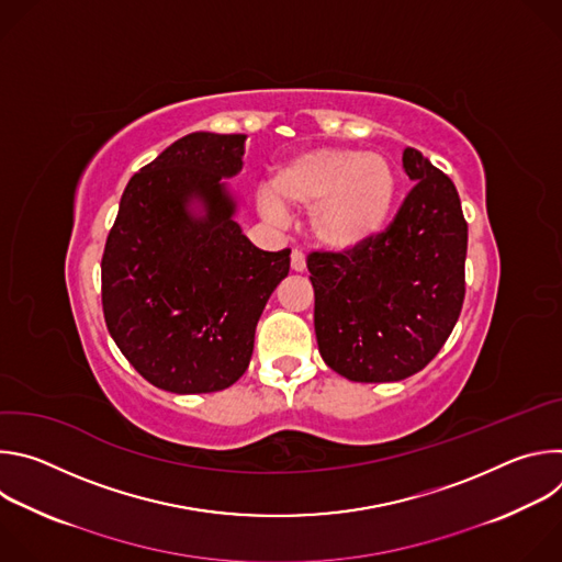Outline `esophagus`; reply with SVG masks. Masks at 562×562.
<instances>
[{
  "instance_id": "esophagus-1",
  "label": "esophagus",
  "mask_w": 562,
  "mask_h": 562,
  "mask_svg": "<svg viewBox=\"0 0 562 562\" xmlns=\"http://www.w3.org/2000/svg\"><path fill=\"white\" fill-rule=\"evenodd\" d=\"M291 269L297 271V273H302L306 269V260H304V254L300 249H293V254H291Z\"/></svg>"
}]
</instances>
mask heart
Here are the masks:
<instances>
[{
  "mask_svg": "<svg viewBox=\"0 0 562 562\" xmlns=\"http://www.w3.org/2000/svg\"><path fill=\"white\" fill-rule=\"evenodd\" d=\"M395 173L382 155L356 148H317L286 162L260 193L269 217L282 209H313V235L329 249L349 251L373 239L395 200Z\"/></svg>",
  "mask_w": 562,
  "mask_h": 562,
  "instance_id": "1",
  "label": "heart"
}]
</instances>
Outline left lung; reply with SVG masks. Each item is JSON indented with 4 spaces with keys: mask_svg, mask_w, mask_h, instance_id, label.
Returning <instances> with one entry per match:
<instances>
[{
    "mask_svg": "<svg viewBox=\"0 0 562 562\" xmlns=\"http://www.w3.org/2000/svg\"><path fill=\"white\" fill-rule=\"evenodd\" d=\"M403 167L416 184L384 231L349 251L306 256L319 356L353 382L405 380L425 369L464 302L458 191L416 148H405Z\"/></svg>",
    "mask_w": 562,
    "mask_h": 562,
    "instance_id": "left-lung-1",
    "label": "left lung"
}]
</instances>
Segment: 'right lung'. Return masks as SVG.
<instances>
[{
  "instance_id": "obj_1",
  "label": "right lung",
  "mask_w": 562,
  "mask_h": 562,
  "mask_svg": "<svg viewBox=\"0 0 562 562\" xmlns=\"http://www.w3.org/2000/svg\"><path fill=\"white\" fill-rule=\"evenodd\" d=\"M247 135L191 133L126 184L102 256L111 338L157 389L211 393L249 367L258 319L289 276L291 249L254 247L222 178L243 169ZM198 199L205 215H190Z\"/></svg>"
}]
</instances>
